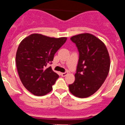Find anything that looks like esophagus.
Here are the masks:
<instances>
[{"mask_svg": "<svg viewBox=\"0 0 125 125\" xmlns=\"http://www.w3.org/2000/svg\"><path fill=\"white\" fill-rule=\"evenodd\" d=\"M67 74H68V73H67V72L62 73H61V75H62V76H65Z\"/></svg>", "mask_w": 125, "mask_h": 125, "instance_id": "esophagus-1", "label": "esophagus"}]
</instances>
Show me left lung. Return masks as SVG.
Listing matches in <instances>:
<instances>
[{"label":"left lung","mask_w":125,"mask_h":125,"mask_svg":"<svg viewBox=\"0 0 125 125\" xmlns=\"http://www.w3.org/2000/svg\"><path fill=\"white\" fill-rule=\"evenodd\" d=\"M79 51L74 82L69 85L75 97L86 98L93 95L106 80L110 67V58L106 45L89 33L71 38Z\"/></svg>","instance_id":"obj_1"}]
</instances>
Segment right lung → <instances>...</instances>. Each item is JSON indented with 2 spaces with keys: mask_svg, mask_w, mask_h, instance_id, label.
Wrapping results in <instances>:
<instances>
[{
  "mask_svg": "<svg viewBox=\"0 0 125 125\" xmlns=\"http://www.w3.org/2000/svg\"><path fill=\"white\" fill-rule=\"evenodd\" d=\"M67 38H51L32 34L21 41L17 51L16 65L20 80L28 91L36 96L51 92L59 75L49 63Z\"/></svg>",
  "mask_w": 125,
  "mask_h": 125,
  "instance_id": "right-lung-1",
  "label": "right lung"
}]
</instances>
